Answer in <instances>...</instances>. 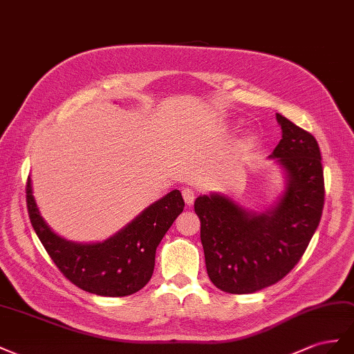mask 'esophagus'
Segmentation results:
<instances>
[{
  "label": "esophagus",
  "mask_w": 354,
  "mask_h": 354,
  "mask_svg": "<svg viewBox=\"0 0 354 354\" xmlns=\"http://www.w3.org/2000/svg\"><path fill=\"white\" fill-rule=\"evenodd\" d=\"M183 196H184L185 203H187L188 206H191V205L194 203V200H196V189L187 187V188L183 189Z\"/></svg>",
  "instance_id": "obj_1"
}]
</instances>
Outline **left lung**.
<instances>
[{"label": "left lung", "mask_w": 354, "mask_h": 354, "mask_svg": "<svg viewBox=\"0 0 354 354\" xmlns=\"http://www.w3.org/2000/svg\"><path fill=\"white\" fill-rule=\"evenodd\" d=\"M276 118L281 139L270 157L288 175L277 203L254 214L219 194L194 201L207 276L228 294H252L283 279L304 255L322 218L325 180L317 140L286 117Z\"/></svg>", "instance_id": "8db88e82"}]
</instances>
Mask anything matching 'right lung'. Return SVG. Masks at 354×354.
Masks as SVG:
<instances>
[{
    "label": "right lung",
    "instance_id": "add662e5",
    "mask_svg": "<svg viewBox=\"0 0 354 354\" xmlns=\"http://www.w3.org/2000/svg\"><path fill=\"white\" fill-rule=\"evenodd\" d=\"M26 206L39 241L71 283L100 297H126L149 281L156 264V249L185 203L179 189L170 191L115 236L92 245L74 243L48 228L38 212L29 178Z\"/></svg>",
    "mask_w": 354,
    "mask_h": 354
}]
</instances>
